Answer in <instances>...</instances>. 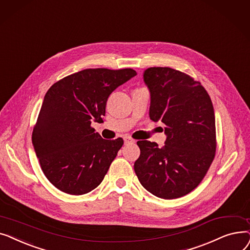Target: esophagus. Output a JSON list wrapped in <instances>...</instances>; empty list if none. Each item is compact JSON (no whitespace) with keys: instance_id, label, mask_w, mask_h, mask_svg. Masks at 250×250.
I'll use <instances>...</instances> for the list:
<instances>
[{"instance_id":"esophagus-1","label":"esophagus","mask_w":250,"mask_h":250,"mask_svg":"<svg viewBox=\"0 0 250 250\" xmlns=\"http://www.w3.org/2000/svg\"><path fill=\"white\" fill-rule=\"evenodd\" d=\"M134 141H135L134 139H132V138H130V137H128V136L124 138V144H125V145H128V144H131V142H134Z\"/></svg>"}]
</instances>
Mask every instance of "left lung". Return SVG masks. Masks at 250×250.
Here are the masks:
<instances>
[{
    "instance_id": "8db88e82",
    "label": "left lung",
    "mask_w": 250,
    "mask_h": 250,
    "mask_svg": "<svg viewBox=\"0 0 250 250\" xmlns=\"http://www.w3.org/2000/svg\"><path fill=\"white\" fill-rule=\"evenodd\" d=\"M150 94L149 118L163 122L165 146L137 141L134 171L148 192L174 199L191 192L204 179L216 152L215 112L200 82L169 67L145 70Z\"/></svg>"
}]
</instances>
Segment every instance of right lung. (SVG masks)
I'll list each match as a JSON object with an SVG mask.
<instances>
[{
    "instance_id": "right-lung-1",
    "label": "right lung",
    "mask_w": 250,
    "mask_h": 250,
    "mask_svg": "<svg viewBox=\"0 0 250 250\" xmlns=\"http://www.w3.org/2000/svg\"><path fill=\"white\" fill-rule=\"evenodd\" d=\"M135 75L133 69H85L47 90L32 145L43 174L56 188L81 195L102 183L123 139H103L90 124L104 116L110 94Z\"/></svg>"
}]
</instances>
